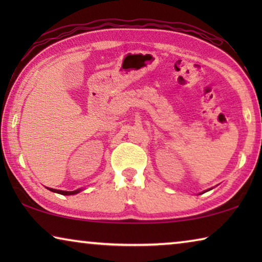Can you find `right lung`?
Instances as JSON below:
<instances>
[{
  "label": "right lung",
  "instance_id": "right-lung-1",
  "mask_svg": "<svg viewBox=\"0 0 262 262\" xmlns=\"http://www.w3.org/2000/svg\"><path fill=\"white\" fill-rule=\"evenodd\" d=\"M50 190H52V192H55V193H59V194H62V195H73V194H77L79 190L81 189H76V190H73V192H66V190H59V189H53V188H48Z\"/></svg>",
  "mask_w": 262,
  "mask_h": 262
}]
</instances>
